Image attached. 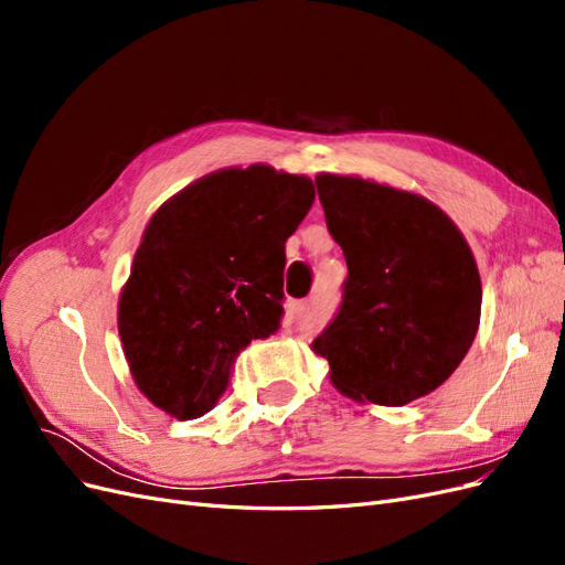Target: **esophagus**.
I'll return each instance as SVG.
<instances>
[{
	"instance_id": "34e87169",
	"label": "esophagus",
	"mask_w": 565,
	"mask_h": 565,
	"mask_svg": "<svg viewBox=\"0 0 565 565\" xmlns=\"http://www.w3.org/2000/svg\"><path fill=\"white\" fill-rule=\"evenodd\" d=\"M309 309H311V303H309V301H299V303H292V309H289V313L297 316V318H301V316L309 313Z\"/></svg>"
}]
</instances>
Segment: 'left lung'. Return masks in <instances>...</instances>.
<instances>
[{
	"instance_id": "obj_1",
	"label": "left lung",
	"mask_w": 565,
	"mask_h": 565,
	"mask_svg": "<svg viewBox=\"0 0 565 565\" xmlns=\"http://www.w3.org/2000/svg\"><path fill=\"white\" fill-rule=\"evenodd\" d=\"M344 249V301L311 349L332 386L386 407L429 396L465 361L481 320V276L467 237L438 204L361 177H316Z\"/></svg>"
}]
</instances>
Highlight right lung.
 <instances>
[{"mask_svg":"<svg viewBox=\"0 0 565 565\" xmlns=\"http://www.w3.org/2000/svg\"><path fill=\"white\" fill-rule=\"evenodd\" d=\"M313 181L270 164L188 183L150 216L117 301L134 384L177 419L226 391L252 339L278 330L285 243L309 214Z\"/></svg>","mask_w":565,"mask_h":565,"instance_id":"obj_1","label":"right lung"}]
</instances>
